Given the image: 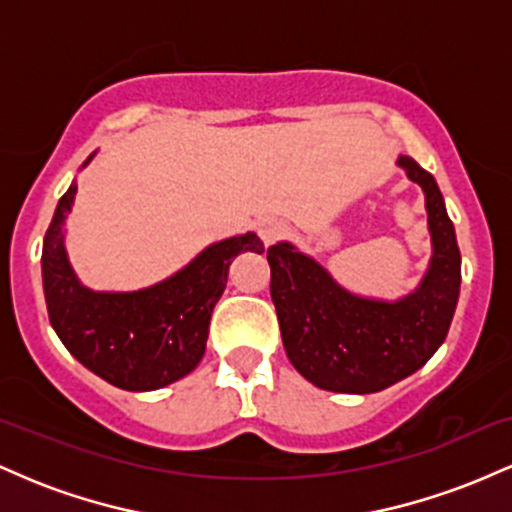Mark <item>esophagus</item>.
<instances>
[{
	"instance_id": "34e87169",
	"label": "esophagus",
	"mask_w": 512,
	"mask_h": 512,
	"mask_svg": "<svg viewBox=\"0 0 512 512\" xmlns=\"http://www.w3.org/2000/svg\"><path fill=\"white\" fill-rule=\"evenodd\" d=\"M257 231H260V238L264 240V245H272L286 233V226L276 219H262L257 223Z\"/></svg>"
}]
</instances>
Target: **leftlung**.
<instances>
[{
	"instance_id": "left-lung-1",
	"label": "left lung",
	"mask_w": 512,
	"mask_h": 512,
	"mask_svg": "<svg viewBox=\"0 0 512 512\" xmlns=\"http://www.w3.org/2000/svg\"><path fill=\"white\" fill-rule=\"evenodd\" d=\"M399 166L426 192L433 260L421 286L397 303L351 296L289 243L267 250L272 301L293 368L330 392L368 395L416 373L450 330L460 296V248L436 180L402 156Z\"/></svg>"
}]
</instances>
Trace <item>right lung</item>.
<instances>
[{"mask_svg":"<svg viewBox=\"0 0 512 512\" xmlns=\"http://www.w3.org/2000/svg\"><path fill=\"white\" fill-rule=\"evenodd\" d=\"M74 195L76 185L62 195L43 240L50 325L76 361L120 390L146 392L175 383L202 361L231 262L243 252L262 255V240L255 233L221 240L151 289L93 293L76 281L62 245Z\"/></svg>","mask_w":512,"mask_h":512,"instance_id":"obj_1","label":"right lung"}]
</instances>
